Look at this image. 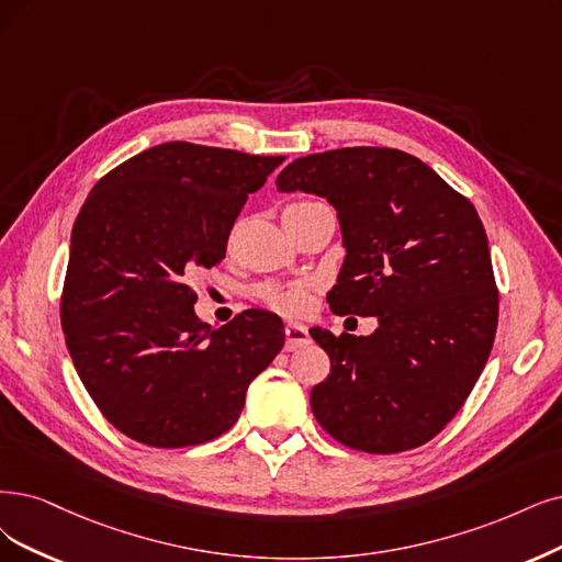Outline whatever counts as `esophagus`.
<instances>
[{
	"label": "esophagus",
	"instance_id": "esophagus-1",
	"mask_svg": "<svg viewBox=\"0 0 562 562\" xmlns=\"http://www.w3.org/2000/svg\"><path fill=\"white\" fill-rule=\"evenodd\" d=\"M284 349L286 351H294V349H299V347H303V345H307L310 342V334H307V328L305 326H301V324H286L284 326Z\"/></svg>",
	"mask_w": 562,
	"mask_h": 562
}]
</instances>
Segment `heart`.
<instances>
[{
	"label": "heart",
	"instance_id": "b5f03b06",
	"mask_svg": "<svg viewBox=\"0 0 562 562\" xmlns=\"http://www.w3.org/2000/svg\"><path fill=\"white\" fill-rule=\"evenodd\" d=\"M317 205V201H299L286 207V213L307 211ZM313 280H292V282H263L255 286V299L266 307L284 317H301L313 305Z\"/></svg>",
	"mask_w": 562,
	"mask_h": 562
}]
</instances>
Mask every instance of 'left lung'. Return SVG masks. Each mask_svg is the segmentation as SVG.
<instances>
[{"label":"left lung","instance_id":"8db88e82","mask_svg":"<svg viewBox=\"0 0 562 562\" xmlns=\"http://www.w3.org/2000/svg\"><path fill=\"white\" fill-rule=\"evenodd\" d=\"M278 190L336 205L347 257L330 310L380 322L372 336L310 330L330 359L310 393L315 419L368 453L426 445L468 401L497 328L474 205L414 155L368 145L294 159Z\"/></svg>","mask_w":562,"mask_h":562}]
</instances>
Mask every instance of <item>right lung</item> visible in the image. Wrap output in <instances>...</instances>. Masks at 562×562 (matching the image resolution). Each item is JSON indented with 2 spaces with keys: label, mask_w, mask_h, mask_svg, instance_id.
Returning a JSON list of instances; mask_svg holds the SVG:
<instances>
[{
  "label": "right lung",
  "mask_w": 562,
  "mask_h": 562,
  "mask_svg": "<svg viewBox=\"0 0 562 562\" xmlns=\"http://www.w3.org/2000/svg\"><path fill=\"white\" fill-rule=\"evenodd\" d=\"M284 157L171 140L103 176L74 222L59 319L80 382L127 438L159 449L232 428L284 345L282 322L245 310L211 328L192 280Z\"/></svg>",
  "instance_id": "add662e5"
}]
</instances>
